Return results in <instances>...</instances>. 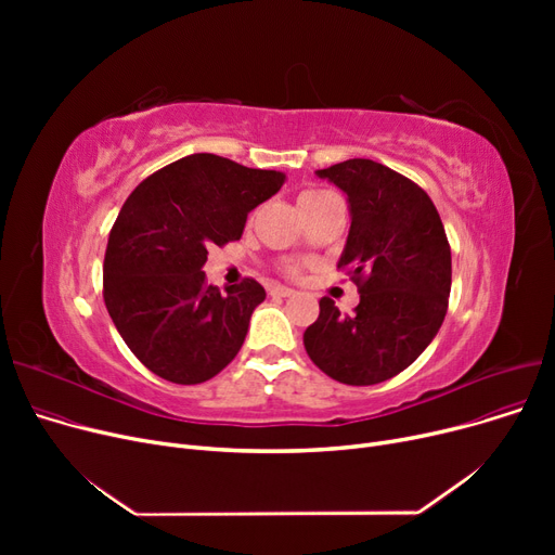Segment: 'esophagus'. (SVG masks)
Segmentation results:
<instances>
[{
  "label": "esophagus",
  "mask_w": 555,
  "mask_h": 555,
  "mask_svg": "<svg viewBox=\"0 0 555 555\" xmlns=\"http://www.w3.org/2000/svg\"><path fill=\"white\" fill-rule=\"evenodd\" d=\"M270 295L272 297H293L295 289L293 287H285V285H272L270 287Z\"/></svg>",
  "instance_id": "34e87169"
}]
</instances>
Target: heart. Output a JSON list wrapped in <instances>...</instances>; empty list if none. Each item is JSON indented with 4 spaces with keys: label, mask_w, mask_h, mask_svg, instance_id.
Returning a JSON list of instances; mask_svg holds the SVG:
<instances>
[{
    "label": "heart",
    "mask_w": 555,
    "mask_h": 555,
    "mask_svg": "<svg viewBox=\"0 0 555 555\" xmlns=\"http://www.w3.org/2000/svg\"><path fill=\"white\" fill-rule=\"evenodd\" d=\"M328 197H333V193L331 191H326V189H304L301 193H299V209L304 211V209H310V207H317V204H322L324 199H328ZM289 272H297V268L295 266H289L287 268Z\"/></svg>",
    "instance_id": "heart-1"
}]
</instances>
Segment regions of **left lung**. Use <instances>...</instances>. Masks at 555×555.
I'll use <instances>...</instances> for the list:
<instances>
[{
  "mask_svg": "<svg viewBox=\"0 0 555 555\" xmlns=\"http://www.w3.org/2000/svg\"><path fill=\"white\" fill-rule=\"evenodd\" d=\"M317 175L351 204L337 270L358 285L360 304L344 314L324 297L304 346L337 383H385L425 351L446 319L452 285L446 229L429 195L385 164L346 159Z\"/></svg>",
  "mask_w": 555,
  "mask_h": 555,
  "instance_id": "left-lung-1",
  "label": "left lung"
}]
</instances>
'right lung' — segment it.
<instances>
[{"mask_svg": "<svg viewBox=\"0 0 555 555\" xmlns=\"http://www.w3.org/2000/svg\"><path fill=\"white\" fill-rule=\"evenodd\" d=\"M283 182V172L197 153L153 172L124 202L107 238L103 299L145 369L199 385L238 356L266 289L243 279L220 293L202 268L207 249L238 241L247 214Z\"/></svg>", "mask_w": 555, "mask_h": 555, "instance_id": "add662e5", "label": "right lung"}]
</instances>
